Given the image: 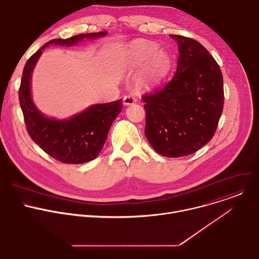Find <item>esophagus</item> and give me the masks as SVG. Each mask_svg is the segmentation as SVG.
<instances>
[{
	"instance_id": "34e87169",
	"label": "esophagus",
	"mask_w": 259,
	"mask_h": 259,
	"mask_svg": "<svg viewBox=\"0 0 259 259\" xmlns=\"http://www.w3.org/2000/svg\"><path fill=\"white\" fill-rule=\"evenodd\" d=\"M135 102H136V99L132 95H126L123 98V103L125 105H131V104H133Z\"/></svg>"
}]
</instances>
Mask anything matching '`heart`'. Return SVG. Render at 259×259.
Here are the masks:
<instances>
[{
    "label": "heart",
    "instance_id": "obj_1",
    "mask_svg": "<svg viewBox=\"0 0 259 259\" xmlns=\"http://www.w3.org/2000/svg\"><path fill=\"white\" fill-rule=\"evenodd\" d=\"M129 60L133 65H142L150 61L144 72V81L149 83H158L170 68L171 59L164 51L147 42L134 43L128 52Z\"/></svg>",
    "mask_w": 259,
    "mask_h": 259
}]
</instances>
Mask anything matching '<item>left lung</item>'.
Wrapping results in <instances>:
<instances>
[{
    "instance_id": "8db88e82",
    "label": "left lung",
    "mask_w": 259,
    "mask_h": 259,
    "mask_svg": "<svg viewBox=\"0 0 259 259\" xmlns=\"http://www.w3.org/2000/svg\"><path fill=\"white\" fill-rule=\"evenodd\" d=\"M171 36L178 43L177 68L170 82L142 96L144 133L158 154L179 158L214 136L225 93L223 73L208 50L188 36Z\"/></svg>"
}]
</instances>
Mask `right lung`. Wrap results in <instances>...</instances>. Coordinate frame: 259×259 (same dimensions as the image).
<instances>
[{
    "label": "right lung",
    "mask_w": 259,
    "mask_h": 259,
    "mask_svg": "<svg viewBox=\"0 0 259 259\" xmlns=\"http://www.w3.org/2000/svg\"><path fill=\"white\" fill-rule=\"evenodd\" d=\"M106 34V31L81 33L68 39H54L47 42L26 61L18 91L25 127L30 138L41 149L65 164H83L94 160L106 140L114 120L123 107L122 99L109 103L94 104L67 120H54L42 115L34 106L30 96L31 71L47 46H71L84 38L92 39Z\"/></svg>",
    "instance_id": "add662e5"
}]
</instances>
